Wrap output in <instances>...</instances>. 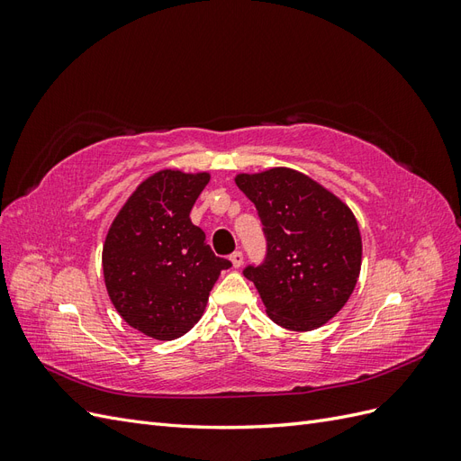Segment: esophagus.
<instances>
[{"mask_svg":"<svg viewBox=\"0 0 461 461\" xmlns=\"http://www.w3.org/2000/svg\"><path fill=\"white\" fill-rule=\"evenodd\" d=\"M230 263H232V267H234V269L242 267V263H244V256H242V252H234V254L230 256Z\"/></svg>","mask_w":461,"mask_h":461,"instance_id":"34e87169","label":"esophagus"}]
</instances>
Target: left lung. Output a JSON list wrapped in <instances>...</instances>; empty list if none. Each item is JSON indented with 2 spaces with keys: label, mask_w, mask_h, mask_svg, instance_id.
Instances as JSON below:
<instances>
[{
  "label": "left lung",
  "mask_w": 461,
  "mask_h": 461,
  "mask_svg": "<svg viewBox=\"0 0 461 461\" xmlns=\"http://www.w3.org/2000/svg\"><path fill=\"white\" fill-rule=\"evenodd\" d=\"M234 183L254 202L267 240L265 261L244 269L265 312L290 330L327 323L352 296L361 269V234L350 207L286 167L236 175Z\"/></svg>",
  "instance_id": "1"
}]
</instances>
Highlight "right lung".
<instances>
[{"label": "right lung", "instance_id": "right-lung-1", "mask_svg": "<svg viewBox=\"0 0 461 461\" xmlns=\"http://www.w3.org/2000/svg\"><path fill=\"white\" fill-rule=\"evenodd\" d=\"M209 173L163 169L121 207L105 236L107 294L127 323L156 340L183 337L203 315L229 259L217 258L190 212Z\"/></svg>", "mask_w": 461, "mask_h": 461}]
</instances>
